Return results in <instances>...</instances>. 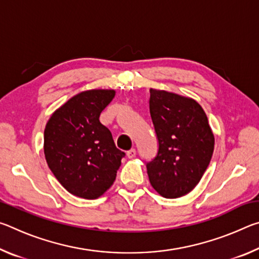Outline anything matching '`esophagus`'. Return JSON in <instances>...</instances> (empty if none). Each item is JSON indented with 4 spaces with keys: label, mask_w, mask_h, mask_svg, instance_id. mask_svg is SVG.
<instances>
[{
    "label": "esophagus",
    "mask_w": 259,
    "mask_h": 259,
    "mask_svg": "<svg viewBox=\"0 0 259 259\" xmlns=\"http://www.w3.org/2000/svg\"><path fill=\"white\" fill-rule=\"evenodd\" d=\"M136 154H137V152H136L135 148H131L130 151L126 152V156H128L129 159H133V157L136 156Z\"/></svg>",
    "instance_id": "1"
}]
</instances>
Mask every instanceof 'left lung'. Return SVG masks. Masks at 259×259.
I'll return each mask as SVG.
<instances>
[{
    "mask_svg": "<svg viewBox=\"0 0 259 259\" xmlns=\"http://www.w3.org/2000/svg\"><path fill=\"white\" fill-rule=\"evenodd\" d=\"M150 113L157 153L146 162L153 188L168 199L190 193L207 170L214 138L208 117L195 100L150 90Z\"/></svg>",
    "mask_w": 259,
    "mask_h": 259,
    "instance_id": "obj_1",
    "label": "left lung"
}]
</instances>
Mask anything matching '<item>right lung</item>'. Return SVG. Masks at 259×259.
<instances>
[{
	"mask_svg": "<svg viewBox=\"0 0 259 259\" xmlns=\"http://www.w3.org/2000/svg\"><path fill=\"white\" fill-rule=\"evenodd\" d=\"M114 96V90L83 91L57 109L46 125L47 163L61 185L78 198L104 194L125 156L99 121Z\"/></svg>",
	"mask_w": 259,
	"mask_h": 259,
	"instance_id": "obj_1",
	"label": "right lung"
}]
</instances>
